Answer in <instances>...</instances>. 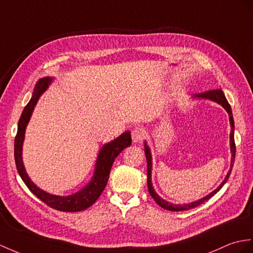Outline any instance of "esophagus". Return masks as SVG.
<instances>
[{
    "instance_id": "1",
    "label": "esophagus",
    "mask_w": 253,
    "mask_h": 253,
    "mask_svg": "<svg viewBox=\"0 0 253 253\" xmlns=\"http://www.w3.org/2000/svg\"><path fill=\"white\" fill-rule=\"evenodd\" d=\"M146 137V131L145 128L140 126H135L132 131V138L133 141L137 143V141H141Z\"/></svg>"
}]
</instances>
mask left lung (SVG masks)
<instances>
[{
	"instance_id": "8db88e82",
	"label": "left lung",
	"mask_w": 253,
	"mask_h": 253,
	"mask_svg": "<svg viewBox=\"0 0 253 253\" xmlns=\"http://www.w3.org/2000/svg\"><path fill=\"white\" fill-rule=\"evenodd\" d=\"M195 96L209 98V100H212L214 102L221 104V105H222L225 108L227 114H229V116H230V123H231V126H232V132H231V136H230V138H231V151H232L231 169H230L229 173H227V175L225 177V179L223 180V182L221 183L220 186L217 189H215L214 191H212L211 194H208L207 196H205V198H203V199L196 201V202H193V203H190V204H186V205H174V204H170V203L166 202V201H164V200H162L161 198H160V196L155 192V190H153V188H152V184H151V156H150L149 148H148L146 146V144H145V146H146V148H145V155H146V159H147V177H148L147 178V186H148V191H149L150 195L152 196V199L156 201L157 204H159L162 208L168 209V211H188V209H192V208H195V207L200 206L201 204H203V203L211 199V196H213L221 188L224 186V183L227 181V179H229V177L231 175V170H232V168H233V162H234V160H235L236 146H235V140H234V119H233V116H232V108L230 106L229 102L226 101L223 91L221 90V89H215V90H211V91L203 92V93L196 94Z\"/></svg>"
}]
</instances>
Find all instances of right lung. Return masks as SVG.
<instances>
[{
    "label": "right lung",
    "instance_id": "right-lung-1",
    "mask_svg": "<svg viewBox=\"0 0 253 253\" xmlns=\"http://www.w3.org/2000/svg\"><path fill=\"white\" fill-rule=\"evenodd\" d=\"M50 78L41 79L36 84L33 92V96L30 102L24 107L21 117L18 122V131L15 137V162L18 173H19L21 179L26 183V186L34 195L47 204L49 207L57 209L60 211L71 212V211H80L84 209H87L91 205H93L95 201L100 198V195L106 187V183L109 177L110 169L114 164L115 159L118 157L119 153L132 144L131 133L126 132L121 134L118 138L110 141L109 144L103 146L100 151V155L97 157V161L95 165V173L93 179L88 184L87 187L79 191L78 193L70 196H57L52 194H48L44 191L38 188L35 184L30 180L29 176L26 173V169L23 168L22 163V143L24 138V131L30 120V117L32 115L34 106L38 102L39 97L44 92L48 84H50Z\"/></svg>",
    "mask_w": 253,
    "mask_h": 253
}]
</instances>
